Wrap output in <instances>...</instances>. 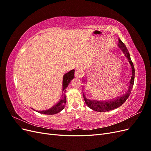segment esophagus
I'll return each mask as SVG.
<instances>
[{"instance_id": "34e87169", "label": "esophagus", "mask_w": 151, "mask_h": 151, "mask_svg": "<svg viewBox=\"0 0 151 151\" xmlns=\"http://www.w3.org/2000/svg\"><path fill=\"white\" fill-rule=\"evenodd\" d=\"M81 77V70L79 68H76L75 72V77L76 78H79Z\"/></svg>"}]
</instances>
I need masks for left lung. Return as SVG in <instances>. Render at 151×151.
Listing matches in <instances>:
<instances>
[{"instance_id":"8db88e82","label":"left lung","mask_w":151,"mask_h":151,"mask_svg":"<svg viewBox=\"0 0 151 151\" xmlns=\"http://www.w3.org/2000/svg\"><path fill=\"white\" fill-rule=\"evenodd\" d=\"M118 47H119L122 52L124 53L125 56L129 60V62L130 64L131 68H132V77L129 83V89L125 94H123L122 96L115 98L113 99H108L105 100V101H99V100H95L93 99L92 98L87 94L85 91H83V96L85 103H86L87 106L93 110L98 112H105V111H109L110 110H113L114 109L118 108L125 102L126 100L129 97L130 93L132 91V88L134 84V79H135V68L133 63H132L130 53L128 51V50L125 46V45L123 43L122 40L119 38L118 39Z\"/></svg>"}]
</instances>
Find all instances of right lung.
<instances>
[{
	"label": "right lung",
	"instance_id": "right-lung-1",
	"mask_svg": "<svg viewBox=\"0 0 151 151\" xmlns=\"http://www.w3.org/2000/svg\"><path fill=\"white\" fill-rule=\"evenodd\" d=\"M74 69L71 70L70 71L68 72L67 74H64L63 76V81H62V98L59 100V101L53 106L52 108H50L47 110L44 111H36V112H38L42 114H45V115H55L59 112H60L62 109H64L65 104H66V96H65V91H66V88L69 84L70 82L72 79H74ZM34 111L35 109H33Z\"/></svg>",
	"mask_w": 151,
	"mask_h": 151
}]
</instances>
